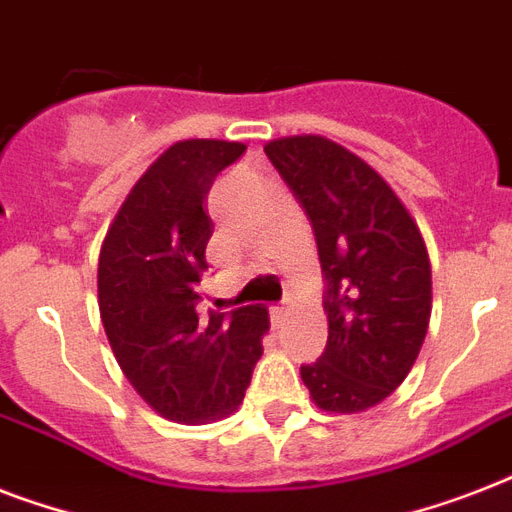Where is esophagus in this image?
Masks as SVG:
<instances>
[{
	"mask_svg": "<svg viewBox=\"0 0 512 512\" xmlns=\"http://www.w3.org/2000/svg\"><path fill=\"white\" fill-rule=\"evenodd\" d=\"M289 313H292V305H276V308H271L273 324H284Z\"/></svg>",
	"mask_w": 512,
	"mask_h": 512,
	"instance_id": "obj_1",
	"label": "esophagus"
}]
</instances>
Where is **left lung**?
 I'll list each match as a JSON object with an SVG mask.
<instances>
[{"label":"left lung","instance_id":"left-lung-1","mask_svg":"<svg viewBox=\"0 0 512 512\" xmlns=\"http://www.w3.org/2000/svg\"><path fill=\"white\" fill-rule=\"evenodd\" d=\"M265 154L311 220L327 279V350L300 377L324 412H366L406 380L428 335L425 239L385 177L335 140L276 138Z\"/></svg>","mask_w":512,"mask_h":512}]
</instances>
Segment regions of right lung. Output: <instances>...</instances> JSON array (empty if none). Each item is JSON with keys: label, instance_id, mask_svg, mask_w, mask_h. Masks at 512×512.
Masks as SVG:
<instances>
[{"label": "right lung", "instance_id": "1", "mask_svg": "<svg viewBox=\"0 0 512 512\" xmlns=\"http://www.w3.org/2000/svg\"><path fill=\"white\" fill-rule=\"evenodd\" d=\"M247 151L233 140H177L132 185L98 257V308L124 377L164 420L204 425L233 414L263 356V305L201 319L199 281L212 236L207 193Z\"/></svg>", "mask_w": 512, "mask_h": 512}]
</instances>
